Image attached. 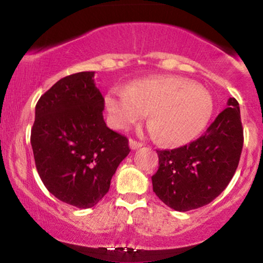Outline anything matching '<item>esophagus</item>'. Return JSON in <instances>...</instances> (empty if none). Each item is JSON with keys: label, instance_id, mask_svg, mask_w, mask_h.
<instances>
[{"label": "esophagus", "instance_id": "1", "mask_svg": "<svg viewBox=\"0 0 263 263\" xmlns=\"http://www.w3.org/2000/svg\"><path fill=\"white\" fill-rule=\"evenodd\" d=\"M128 143H129V148L131 149H138L143 146V143H141V142H137L135 140H129Z\"/></svg>", "mask_w": 263, "mask_h": 263}]
</instances>
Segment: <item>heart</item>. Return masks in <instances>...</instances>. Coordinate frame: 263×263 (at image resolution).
<instances>
[{"mask_svg":"<svg viewBox=\"0 0 263 263\" xmlns=\"http://www.w3.org/2000/svg\"><path fill=\"white\" fill-rule=\"evenodd\" d=\"M108 123L125 129L146 116L153 132L171 146L188 143L209 121L213 99L206 89L185 78L165 75L132 81L105 98Z\"/></svg>","mask_w":263,"mask_h":263,"instance_id":"b5f03b06","label":"heart"}]
</instances>
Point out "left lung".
<instances>
[{
  "mask_svg": "<svg viewBox=\"0 0 263 263\" xmlns=\"http://www.w3.org/2000/svg\"><path fill=\"white\" fill-rule=\"evenodd\" d=\"M242 146L240 106L230 98L201 137L179 148L157 151L159 167L152 176L153 192L177 211L209 204L234 177Z\"/></svg>",
  "mask_w": 263,
  "mask_h": 263,
  "instance_id": "left-lung-1",
  "label": "left lung"
}]
</instances>
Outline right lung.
Segmentation results:
<instances>
[{
  "label": "right lung",
  "mask_w": 263,
  "mask_h": 263,
  "mask_svg": "<svg viewBox=\"0 0 263 263\" xmlns=\"http://www.w3.org/2000/svg\"><path fill=\"white\" fill-rule=\"evenodd\" d=\"M95 71L57 81L35 105L31 144L45 188L79 209L96 205L129 153L128 140L106 126Z\"/></svg>",
  "instance_id": "add662e5"
}]
</instances>
